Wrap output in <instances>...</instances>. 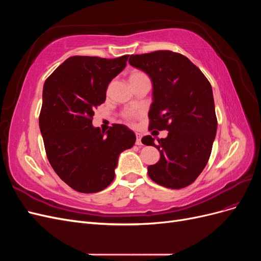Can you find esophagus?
Segmentation results:
<instances>
[{
    "label": "esophagus",
    "mask_w": 261,
    "mask_h": 261,
    "mask_svg": "<svg viewBox=\"0 0 261 261\" xmlns=\"http://www.w3.org/2000/svg\"><path fill=\"white\" fill-rule=\"evenodd\" d=\"M136 138H137V140H136V145H141V134L136 133Z\"/></svg>",
    "instance_id": "esophagus-1"
}]
</instances>
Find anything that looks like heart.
Wrapping results in <instances>:
<instances>
[{
    "mask_svg": "<svg viewBox=\"0 0 261 261\" xmlns=\"http://www.w3.org/2000/svg\"><path fill=\"white\" fill-rule=\"evenodd\" d=\"M144 78H147V75L143 72V70H139V69H133L129 72V75H128V81L130 84H134L136 83L140 80H144ZM137 114L134 113V112H130V111H127V112H124L123 113V117L125 118L126 121L128 122H134L135 121Z\"/></svg>",
    "mask_w": 261,
    "mask_h": 261,
    "instance_id": "heart-1",
    "label": "heart"
}]
</instances>
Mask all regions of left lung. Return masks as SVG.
Returning <instances> with one entry per match:
<instances>
[{
    "instance_id": "1",
    "label": "left lung",
    "mask_w": 261,
    "mask_h": 261,
    "mask_svg": "<svg viewBox=\"0 0 261 261\" xmlns=\"http://www.w3.org/2000/svg\"><path fill=\"white\" fill-rule=\"evenodd\" d=\"M128 62L151 78L148 129L169 130L158 144L150 135L141 139L160 151V160L148 167L149 177L172 189L191 185L208 163L217 133L209 81L183 54L169 50L133 54Z\"/></svg>"
}]
</instances>
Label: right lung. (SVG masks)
Segmentation results:
<instances>
[{
  "instance_id": "right-lung-1",
  "label": "right lung",
  "mask_w": 261,
  "mask_h": 261,
  "mask_svg": "<svg viewBox=\"0 0 261 261\" xmlns=\"http://www.w3.org/2000/svg\"><path fill=\"white\" fill-rule=\"evenodd\" d=\"M128 57L75 55L44 83L39 126L45 153L60 178L80 193H97L111 184L118 155L136 141L124 125L113 124L107 135L92 126L93 110L106 101L108 85Z\"/></svg>"
}]
</instances>
